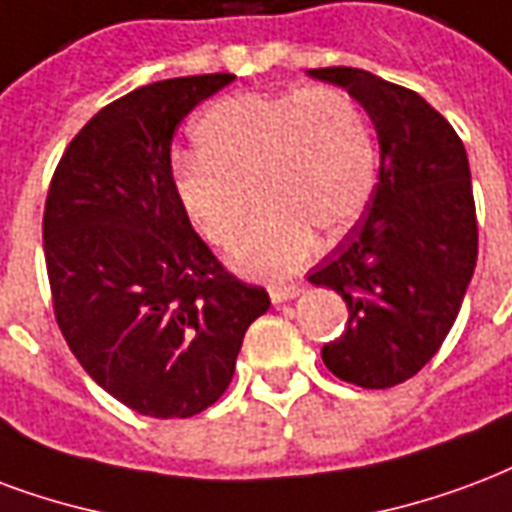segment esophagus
<instances>
[{
  "label": "esophagus",
  "mask_w": 512,
  "mask_h": 512,
  "mask_svg": "<svg viewBox=\"0 0 512 512\" xmlns=\"http://www.w3.org/2000/svg\"><path fill=\"white\" fill-rule=\"evenodd\" d=\"M298 293H301V285L271 287V301H274V304H285V301H293Z\"/></svg>",
  "instance_id": "1"
}]
</instances>
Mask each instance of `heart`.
<instances>
[{
    "instance_id": "obj_1",
    "label": "heart",
    "mask_w": 512,
    "mask_h": 512,
    "mask_svg": "<svg viewBox=\"0 0 512 512\" xmlns=\"http://www.w3.org/2000/svg\"><path fill=\"white\" fill-rule=\"evenodd\" d=\"M195 140L200 154L173 165V189L200 236L219 249L236 244L249 189L263 208L233 252L244 274L301 266L314 230L347 233L377 184L372 127L350 94L328 86L225 97L203 111Z\"/></svg>"
}]
</instances>
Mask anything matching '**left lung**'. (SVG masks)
<instances>
[{"label": "left lung", "instance_id": "left-lung-1", "mask_svg": "<svg viewBox=\"0 0 512 512\" xmlns=\"http://www.w3.org/2000/svg\"><path fill=\"white\" fill-rule=\"evenodd\" d=\"M312 78L347 89L380 140V181L366 214L309 271L347 304L323 363L361 388H393L434 358L478 263V219L464 143L412 89L355 67Z\"/></svg>", "mask_w": 512, "mask_h": 512}]
</instances>
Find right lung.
<instances>
[{
	"label": "right lung",
	"mask_w": 512,
	"mask_h": 512,
	"mask_svg": "<svg viewBox=\"0 0 512 512\" xmlns=\"http://www.w3.org/2000/svg\"><path fill=\"white\" fill-rule=\"evenodd\" d=\"M236 75L170 78L83 124L56 165L43 249L56 323L86 374L149 418H192L227 391L271 298L219 263L173 189V132Z\"/></svg>",
	"instance_id": "add662e5"
}]
</instances>
